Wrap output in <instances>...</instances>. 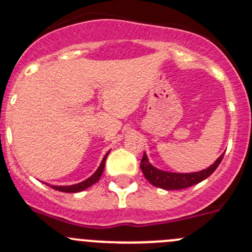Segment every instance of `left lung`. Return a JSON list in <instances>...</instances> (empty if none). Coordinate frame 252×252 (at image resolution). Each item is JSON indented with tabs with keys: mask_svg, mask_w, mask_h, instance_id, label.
<instances>
[{
	"mask_svg": "<svg viewBox=\"0 0 252 252\" xmlns=\"http://www.w3.org/2000/svg\"><path fill=\"white\" fill-rule=\"evenodd\" d=\"M223 154H225V152L213 162L211 166L204 168V170L198 171V172L178 173L160 170V168L153 166V165L149 162L148 157L146 153L143 154L140 166L141 170H142V173L146 177V179H147L153 187L160 188V189L164 190H179L192 187V185L198 184L200 182L208 178L220 165L221 160H222L223 158Z\"/></svg>",
	"mask_w": 252,
	"mask_h": 252,
	"instance_id": "8db88e82",
	"label": "left lung"
}]
</instances>
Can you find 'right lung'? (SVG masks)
Segmentation results:
<instances>
[{
	"mask_svg": "<svg viewBox=\"0 0 252 252\" xmlns=\"http://www.w3.org/2000/svg\"><path fill=\"white\" fill-rule=\"evenodd\" d=\"M109 153L110 152H107V153L105 154V157L103 158V160H101L100 165H99V167L96 168L95 172L93 173L90 178L86 179V181L81 182V183L73 184V185H51V188L52 189L59 190V191H62V192H80V191H82V190L90 188L91 185L95 184L96 182L100 179L101 175H103L104 167H105V161H106V157L109 156Z\"/></svg>",
	"mask_w": 252,
	"mask_h": 252,
	"instance_id": "1",
	"label": "right lung"
}]
</instances>
